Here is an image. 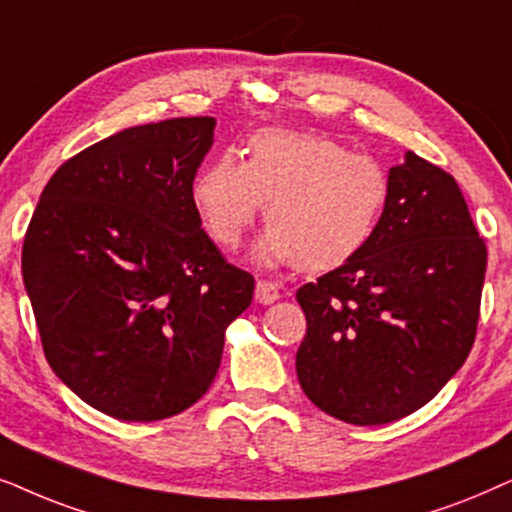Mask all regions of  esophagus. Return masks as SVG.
<instances>
[{
  "instance_id": "esophagus-1",
  "label": "esophagus",
  "mask_w": 512,
  "mask_h": 512,
  "mask_svg": "<svg viewBox=\"0 0 512 512\" xmlns=\"http://www.w3.org/2000/svg\"><path fill=\"white\" fill-rule=\"evenodd\" d=\"M278 297H281V290H278L276 283L257 281V285H255V299H257V302H260V304H274Z\"/></svg>"
}]
</instances>
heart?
<instances>
[{
	"label": "heart",
	"mask_w": 512,
	"mask_h": 512,
	"mask_svg": "<svg viewBox=\"0 0 512 512\" xmlns=\"http://www.w3.org/2000/svg\"><path fill=\"white\" fill-rule=\"evenodd\" d=\"M245 152V161L215 156L189 187L196 217L220 248H238L262 206L269 227L252 255L264 267L330 271L370 243L391 194L374 156L285 128L255 133Z\"/></svg>",
	"instance_id": "obj_1"
}]
</instances>
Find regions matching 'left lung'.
Instances as JSON below:
<instances>
[{
  "mask_svg": "<svg viewBox=\"0 0 512 512\" xmlns=\"http://www.w3.org/2000/svg\"><path fill=\"white\" fill-rule=\"evenodd\" d=\"M377 231L353 260L306 283L297 379L356 426L403 419L466 363L480 318L487 245L456 180L414 152L388 170Z\"/></svg>",
  "mask_w": 512,
  "mask_h": 512,
  "instance_id": "left-lung-1",
  "label": "left lung"
}]
</instances>
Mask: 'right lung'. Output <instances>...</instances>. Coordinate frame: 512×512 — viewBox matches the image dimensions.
<instances>
[{
	"label": "right lung",
	"instance_id": "right-lung-1",
	"mask_svg": "<svg viewBox=\"0 0 512 512\" xmlns=\"http://www.w3.org/2000/svg\"><path fill=\"white\" fill-rule=\"evenodd\" d=\"M213 117L133 126L65 161L39 196L23 283L51 370L95 410L159 421L220 370L255 278L201 229L189 187Z\"/></svg>",
	"mask_w": 512,
	"mask_h": 512
}]
</instances>
